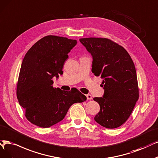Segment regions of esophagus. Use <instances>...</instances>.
Segmentation results:
<instances>
[{
	"label": "esophagus",
	"mask_w": 158,
	"mask_h": 158,
	"mask_svg": "<svg viewBox=\"0 0 158 158\" xmlns=\"http://www.w3.org/2000/svg\"><path fill=\"white\" fill-rule=\"evenodd\" d=\"M86 96L87 100H92V96L90 94H86Z\"/></svg>",
	"instance_id": "1"
}]
</instances>
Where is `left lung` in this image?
Instances as JSON below:
<instances>
[{"label": "left lung", "instance_id": "left-lung-1", "mask_svg": "<svg viewBox=\"0 0 158 158\" xmlns=\"http://www.w3.org/2000/svg\"><path fill=\"white\" fill-rule=\"evenodd\" d=\"M92 56V72L101 76L104 94L94 98L100 106L95 121L113 129L123 124L130 117L139 99L135 67L123 47L111 40L103 38H81Z\"/></svg>", "mask_w": 158, "mask_h": 158}]
</instances>
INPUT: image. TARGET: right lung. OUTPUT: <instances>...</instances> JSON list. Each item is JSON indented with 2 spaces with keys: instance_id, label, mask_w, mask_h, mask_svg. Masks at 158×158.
I'll return each instance as SVG.
<instances>
[{
  "instance_id": "obj_1",
  "label": "right lung",
  "mask_w": 158,
  "mask_h": 158,
  "mask_svg": "<svg viewBox=\"0 0 158 158\" xmlns=\"http://www.w3.org/2000/svg\"><path fill=\"white\" fill-rule=\"evenodd\" d=\"M76 44V40L49 35L35 43L23 58L16 94L32 124L49 127L64 119L72 105L86 101L78 90L64 91L52 86V77L63 73L68 52Z\"/></svg>"
}]
</instances>
